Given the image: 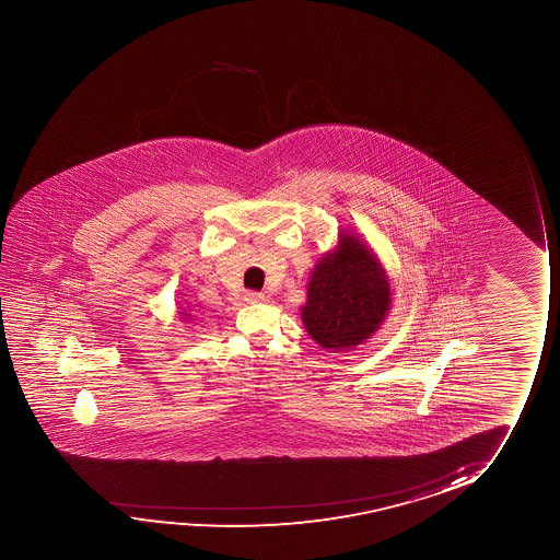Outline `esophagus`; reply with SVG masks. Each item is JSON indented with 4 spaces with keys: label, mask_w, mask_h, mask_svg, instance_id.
<instances>
[{
    "label": "esophagus",
    "mask_w": 560,
    "mask_h": 560,
    "mask_svg": "<svg viewBox=\"0 0 560 560\" xmlns=\"http://www.w3.org/2000/svg\"><path fill=\"white\" fill-rule=\"evenodd\" d=\"M264 300H266V296H264V292H245V302H248V304H260V302H264Z\"/></svg>",
    "instance_id": "34e87169"
}]
</instances>
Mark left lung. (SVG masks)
Returning <instances> with one entry per match:
<instances>
[{"instance_id": "left-lung-1", "label": "left lung", "mask_w": 560, "mask_h": 560, "mask_svg": "<svg viewBox=\"0 0 560 560\" xmlns=\"http://www.w3.org/2000/svg\"><path fill=\"white\" fill-rule=\"evenodd\" d=\"M388 307L390 287L375 254L345 235L307 284L302 322L317 345L348 350L371 338Z\"/></svg>"}]
</instances>
